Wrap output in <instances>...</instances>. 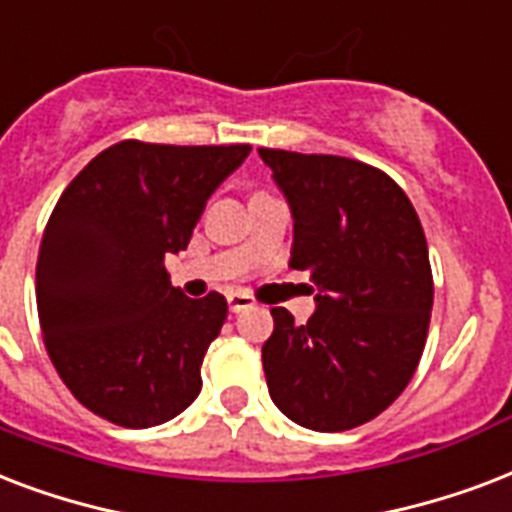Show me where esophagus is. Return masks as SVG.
Masks as SVG:
<instances>
[{
	"label": "esophagus",
	"mask_w": 512,
	"mask_h": 512,
	"mask_svg": "<svg viewBox=\"0 0 512 512\" xmlns=\"http://www.w3.org/2000/svg\"><path fill=\"white\" fill-rule=\"evenodd\" d=\"M227 304L232 312H243V310H251L253 299L248 296V293H227Z\"/></svg>",
	"instance_id": "obj_1"
}]
</instances>
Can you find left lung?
<instances>
[{"label":"left lung","instance_id":"obj_1","mask_svg":"<svg viewBox=\"0 0 512 512\" xmlns=\"http://www.w3.org/2000/svg\"><path fill=\"white\" fill-rule=\"evenodd\" d=\"M293 216L291 267L318 307L304 326L283 307L261 347L269 395L296 425L342 433L406 390L425 350L433 272L406 192L379 168L336 154L259 149Z\"/></svg>","mask_w":512,"mask_h":512}]
</instances>
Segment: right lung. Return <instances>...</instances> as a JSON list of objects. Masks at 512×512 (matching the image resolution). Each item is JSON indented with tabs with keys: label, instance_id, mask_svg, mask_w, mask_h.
Returning a JSON list of instances; mask_svg holds the SVG:
<instances>
[{
	"label": "right lung",
	"instance_id": "obj_1",
	"mask_svg": "<svg viewBox=\"0 0 512 512\" xmlns=\"http://www.w3.org/2000/svg\"><path fill=\"white\" fill-rule=\"evenodd\" d=\"M248 154V144L130 138L63 189L39 245V326L63 384L98 417L144 430L200 395L227 299L173 288L165 253L184 251L208 197Z\"/></svg>",
	"mask_w": 512,
	"mask_h": 512
}]
</instances>
